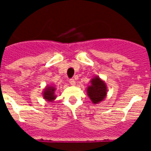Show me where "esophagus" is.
<instances>
[{"label":"esophagus","mask_w":151,"mask_h":151,"mask_svg":"<svg viewBox=\"0 0 151 151\" xmlns=\"http://www.w3.org/2000/svg\"><path fill=\"white\" fill-rule=\"evenodd\" d=\"M69 83H70V85H76V81H75L74 78H70V79L69 80Z\"/></svg>","instance_id":"34e87169"}]
</instances>
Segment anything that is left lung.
Returning a JSON list of instances; mask_svg holds the SVG:
<instances>
[{
  "mask_svg": "<svg viewBox=\"0 0 151 151\" xmlns=\"http://www.w3.org/2000/svg\"><path fill=\"white\" fill-rule=\"evenodd\" d=\"M88 94L93 104H97L104 99L106 94V85L98 77L91 80V85L88 88Z\"/></svg>",
  "mask_w": 151,
  "mask_h": 151,
  "instance_id": "8db88e82",
  "label": "left lung"
}]
</instances>
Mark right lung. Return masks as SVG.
<instances>
[{"instance_id": "right-lung-1", "label": "right lung", "mask_w": 151, "mask_h": 151, "mask_svg": "<svg viewBox=\"0 0 151 151\" xmlns=\"http://www.w3.org/2000/svg\"><path fill=\"white\" fill-rule=\"evenodd\" d=\"M54 91H55V88H46L45 89V91H44V97L47 101H51L54 99H55V95H54Z\"/></svg>"}]
</instances>
